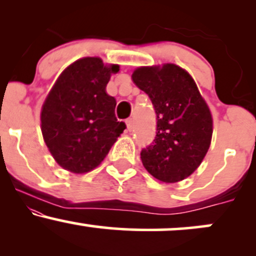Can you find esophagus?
I'll return each instance as SVG.
<instances>
[{
    "label": "esophagus",
    "mask_w": 256,
    "mask_h": 256,
    "mask_svg": "<svg viewBox=\"0 0 256 256\" xmlns=\"http://www.w3.org/2000/svg\"><path fill=\"white\" fill-rule=\"evenodd\" d=\"M126 126H128V131L134 130V120H132V119L126 120Z\"/></svg>",
    "instance_id": "1"
}]
</instances>
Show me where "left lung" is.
<instances>
[{
    "label": "left lung",
    "mask_w": 256,
    "mask_h": 256,
    "mask_svg": "<svg viewBox=\"0 0 256 256\" xmlns=\"http://www.w3.org/2000/svg\"><path fill=\"white\" fill-rule=\"evenodd\" d=\"M132 80L152 100L156 136L140 152L143 166L164 183L189 177L210 149L213 119L192 76L174 64L138 67Z\"/></svg>",
    "instance_id": "1"
}]
</instances>
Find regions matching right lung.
I'll return each mask as SVG.
<instances>
[{"instance_id": "1", "label": "right lung", "mask_w": 256, "mask_h": 256, "mask_svg": "<svg viewBox=\"0 0 256 256\" xmlns=\"http://www.w3.org/2000/svg\"><path fill=\"white\" fill-rule=\"evenodd\" d=\"M118 64L83 58L58 76L40 112L42 134L52 158L72 173L96 168L126 128L116 118V101L106 92Z\"/></svg>"}]
</instances>
